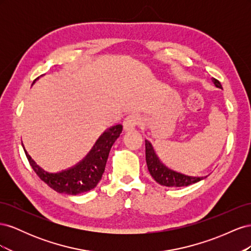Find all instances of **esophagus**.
<instances>
[{
  "mask_svg": "<svg viewBox=\"0 0 251 251\" xmlns=\"http://www.w3.org/2000/svg\"><path fill=\"white\" fill-rule=\"evenodd\" d=\"M140 121H141V119L137 115V114H130V115H127L125 118L124 124H123L125 131L134 130V128L140 124Z\"/></svg>",
  "mask_w": 251,
  "mask_h": 251,
  "instance_id": "obj_1",
  "label": "esophagus"
}]
</instances>
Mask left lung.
I'll return each mask as SVG.
<instances>
[{"instance_id":"left-lung-1","label":"left lung","mask_w":251,"mask_h":251,"mask_svg":"<svg viewBox=\"0 0 251 251\" xmlns=\"http://www.w3.org/2000/svg\"><path fill=\"white\" fill-rule=\"evenodd\" d=\"M212 81H214L216 87L222 88L221 83H220L218 79L212 78ZM146 159L151 176L161 185L177 187L187 186L203 179V177L185 176V175L176 173L169 170L168 168H165V166L159 161V159L153 150V147H151V144L148 140H146Z\"/></svg>"}]
</instances>
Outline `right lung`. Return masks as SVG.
<instances>
[{
  "instance_id": "right-lung-1",
  "label": "right lung",
  "mask_w": 251,
  "mask_h": 251,
  "mask_svg": "<svg viewBox=\"0 0 251 251\" xmlns=\"http://www.w3.org/2000/svg\"><path fill=\"white\" fill-rule=\"evenodd\" d=\"M123 126L117 125L105 131L95 143L88 156L74 168L50 174L43 171L25 151L29 164L37 176L55 192L67 195H78L93 189L100 181L113 143L119 137Z\"/></svg>"
}]
</instances>
